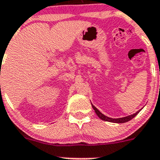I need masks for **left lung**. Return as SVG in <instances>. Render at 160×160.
Segmentation results:
<instances>
[{
  "label": "left lung",
  "mask_w": 160,
  "mask_h": 160,
  "mask_svg": "<svg viewBox=\"0 0 160 160\" xmlns=\"http://www.w3.org/2000/svg\"><path fill=\"white\" fill-rule=\"evenodd\" d=\"M91 106H92L93 109H94V111H95L96 114H97L98 116L99 117V118H101L102 120H103V121H107V122H115V123H123V122H128V121H130V120L132 119L133 118H135V117L136 116L137 114H138V113H139V111H138L136 113H135V114H131V115H128V116L123 117V118H110V117L106 116V115H104V114H102V113L100 112V111H98V109L96 108V107H94V105H93L92 103H91Z\"/></svg>",
  "instance_id": "8db88e82"
}]
</instances>
